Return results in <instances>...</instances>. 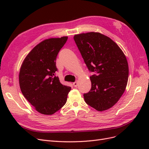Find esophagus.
Instances as JSON below:
<instances>
[{
    "label": "esophagus",
    "mask_w": 149,
    "mask_h": 149,
    "mask_svg": "<svg viewBox=\"0 0 149 149\" xmlns=\"http://www.w3.org/2000/svg\"><path fill=\"white\" fill-rule=\"evenodd\" d=\"M73 86L74 87H77L78 86V82L77 81H75V82H74L73 83Z\"/></svg>",
    "instance_id": "esophagus-1"
}]
</instances>
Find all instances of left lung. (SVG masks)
I'll list each match as a JSON object with an SVG mask.
<instances>
[{"mask_svg": "<svg viewBox=\"0 0 149 149\" xmlns=\"http://www.w3.org/2000/svg\"><path fill=\"white\" fill-rule=\"evenodd\" d=\"M74 42L90 72L91 88L83 94L86 104L98 111L113 106L127 84L129 67L121 49L107 36L97 32L74 36Z\"/></svg>", "mask_w": 149, "mask_h": 149, "instance_id": "obj_1", "label": "left lung"}]
</instances>
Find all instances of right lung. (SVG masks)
<instances>
[{"label": "right lung", "instance_id": "obj_1", "mask_svg": "<svg viewBox=\"0 0 149 149\" xmlns=\"http://www.w3.org/2000/svg\"><path fill=\"white\" fill-rule=\"evenodd\" d=\"M67 37L45 40L26 56L19 73V84L24 97L35 109L52 115L63 106L71 87L62 84L56 72V59Z\"/></svg>", "mask_w": 149, "mask_h": 149}]
</instances>
